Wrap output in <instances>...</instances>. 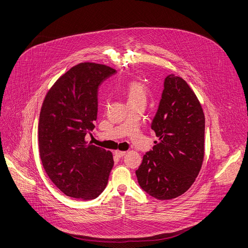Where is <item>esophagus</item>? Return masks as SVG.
<instances>
[{
	"mask_svg": "<svg viewBox=\"0 0 248 248\" xmlns=\"http://www.w3.org/2000/svg\"><path fill=\"white\" fill-rule=\"evenodd\" d=\"M115 154L118 156V157H123L125 155V151H120V150H117L115 151Z\"/></svg>",
	"mask_w": 248,
	"mask_h": 248,
	"instance_id": "obj_1",
	"label": "esophagus"
}]
</instances>
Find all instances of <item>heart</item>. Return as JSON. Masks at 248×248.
Listing matches in <instances>:
<instances>
[{"label": "heart", "mask_w": 248, "mask_h": 248, "mask_svg": "<svg viewBox=\"0 0 248 248\" xmlns=\"http://www.w3.org/2000/svg\"><path fill=\"white\" fill-rule=\"evenodd\" d=\"M126 96L128 102L130 101H137L143 99L145 100L146 92H145V87L138 81H132L130 82L126 87Z\"/></svg>", "instance_id": "heart-1"}]
</instances>
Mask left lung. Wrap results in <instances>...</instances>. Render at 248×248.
I'll return each mask as SVG.
<instances>
[{
  "instance_id": "obj_1",
  "label": "left lung",
  "mask_w": 248,
  "mask_h": 248,
  "mask_svg": "<svg viewBox=\"0 0 248 248\" xmlns=\"http://www.w3.org/2000/svg\"><path fill=\"white\" fill-rule=\"evenodd\" d=\"M159 141L143 155L136 171L141 189L153 198L170 200L195 182L204 159L205 116L187 82L168 75L151 123Z\"/></svg>"
}]
</instances>
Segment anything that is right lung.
Listing matches in <instances>:
<instances>
[{"label":"right lung","instance_id":"right-lung-1","mask_svg":"<svg viewBox=\"0 0 248 248\" xmlns=\"http://www.w3.org/2000/svg\"><path fill=\"white\" fill-rule=\"evenodd\" d=\"M116 72L106 65L80 63L55 82L43 101L40 159L54 185L68 197L93 200L108 184L112 154L86 142L85 137L95 127L99 86Z\"/></svg>","mask_w":248,"mask_h":248}]
</instances>
